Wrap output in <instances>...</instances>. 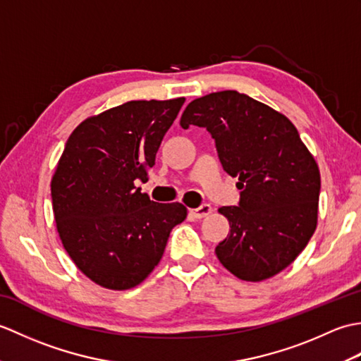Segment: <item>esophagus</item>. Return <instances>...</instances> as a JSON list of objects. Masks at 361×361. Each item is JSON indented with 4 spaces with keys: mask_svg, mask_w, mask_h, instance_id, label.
Returning <instances> with one entry per match:
<instances>
[{
    "mask_svg": "<svg viewBox=\"0 0 361 361\" xmlns=\"http://www.w3.org/2000/svg\"><path fill=\"white\" fill-rule=\"evenodd\" d=\"M211 212H212V206L211 204H202L200 208L189 209V216L194 217V219H203L206 216H209Z\"/></svg>",
    "mask_w": 361,
    "mask_h": 361,
    "instance_id": "1",
    "label": "esophagus"
}]
</instances>
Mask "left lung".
Returning <instances> with one entry per match:
<instances>
[{
  "label": "left lung",
  "instance_id": "obj_1",
  "mask_svg": "<svg viewBox=\"0 0 361 361\" xmlns=\"http://www.w3.org/2000/svg\"><path fill=\"white\" fill-rule=\"evenodd\" d=\"M180 124L208 130L225 172L239 180V206L219 209L231 226L216 247L220 264L248 282L281 273L305 248L318 224L319 169L296 127L282 113L234 90L195 99Z\"/></svg>",
  "mask_w": 361,
  "mask_h": 361
}]
</instances>
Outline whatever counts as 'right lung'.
Here are the masks:
<instances>
[{
  "instance_id": "add662e5",
  "label": "right lung",
  "mask_w": 361,
  "mask_h": 361,
  "mask_svg": "<svg viewBox=\"0 0 361 361\" xmlns=\"http://www.w3.org/2000/svg\"><path fill=\"white\" fill-rule=\"evenodd\" d=\"M185 101H130L82 121L68 137L51 180L54 219L73 262L97 286H140L188 216L185 204L155 203L135 186L149 180Z\"/></svg>"
}]
</instances>
